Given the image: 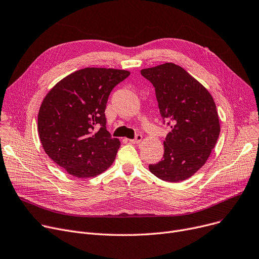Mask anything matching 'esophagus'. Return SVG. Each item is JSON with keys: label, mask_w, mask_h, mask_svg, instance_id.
Returning <instances> with one entry per match:
<instances>
[{"label": "esophagus", "mask_w": 259, "mask_h": 259, "mask_svg": "<svg viewBox=\"0 0 259 259\" xmlns=\"http://www.w3.org/2000/svg\"><path fill=\"white\" fill-rule=\"evenodd\" d=\"M142 140H143V136L141 134H137V135H135L133 140H129V142L132 144H140L142 142Z\"/></svg>", "instance_id": "1"}]
</instances>
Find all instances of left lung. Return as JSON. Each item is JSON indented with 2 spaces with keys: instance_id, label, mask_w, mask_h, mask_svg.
Segmentation results:
<instances>
[{
  "instance_id": "left-lung-1",
  "label": "left lung",
  "mask_w": 259,
  "mask_h": 259,
  "mask_svg": "<svg viewBox=\"0 0 259 259\" xmlns=\"http://www.w3.org/2000/svg\"><path fill=\"white\" fill-rule=\"evenodd\" d=\"M141 74L153 84L163 124L170 127L161 161L149 164V168L163 181H183L205 164L219 139L214 101L201 83L177 64L144 68Z\"/></svg>"
}]
</instances>
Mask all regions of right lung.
Here are the masks:
<instances>
[{
	"instance_id": "right-lung-1",
	"label": "right lung",
	"mask_w": 259,
	"mask_h": 259,
	"mask_svg": "<svg viewBox=\"0 0 259 259\" xmlns=\"http://www.w3.org/2000/svg\"><path fill=\"white\" fill-rule=\"evenodd\" d=\"M130 73L86 67L66 76L44 99L38 134L48 156L78 178L106 170L120 143L106 129L105 109L115 86Z\"/></svg>"
}]
</instances>
